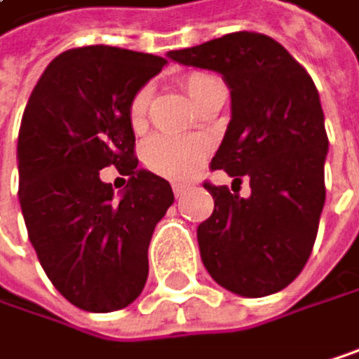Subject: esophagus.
Returning a JSON list of instances; mask_svg holds the SVG:
<instances>
[{
	"instance_id": "obj_1",
	"label": "esophagus",
	"mask_w": 359,
	"mask_h": 359,
	"mask_svg": "<svg viewBox=\"0 0 359 359\" xmlns=\"http://www.w3.org/2000/svg\"><path fill=\"white\" fill-rule=\"evenodd\" d=\"M172 189H174V196H176V198H183V196L189 191V185H178V183H176V185H172Z\"/></svg>"
}]
</instances>
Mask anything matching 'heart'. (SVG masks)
I'll return each instance as SVG.
<instances>
[{
    "label": "heart",
    "mask_w": 359,
    "mask_h": 359,
    "mask_svg": "<svg viewBox=\"0 0 359 359\" xmlns=\"http://www.w3.org/2000/svg\"><path fill=\"white\" fill-rule=\"evenodd\" d=\"M217 87H223L221 81L212 74H191L183 81V89L189 95V100L196 104V108L208 97V93ZM153 97V87L144 85L140 87L132 102H130V125L136 132H142L149 121V106ZM208 157V142L202 138H170V136H155L151 138L142 149L144 165L168 181H189L194 178L200 168L204 165Z\"/></svg>",
    "instance_id": "1"
}]
</instances>
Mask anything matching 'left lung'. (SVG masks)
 Masks as SVG:
<instances>
[{"label": "left lung", "instance_id": "8db88e82", "mask_svg": "<svg viewBox=\"0 0 359 359\" xmlns=\"http://www.w3.org/2000/svg\"><path fill=\"white\" fill-rule=\"evenodd\" d=\"M183 65L223 76L232 118L210 168L225 170L251 196L204 183L212 215L198 225L208 274L227 292L262 298L302 272L325 202L327 134L317 87L276 40L236 32L200 46L170 50Z\"/></svg>", "mask_w": 359, "mask_h": 359}]
</instances>
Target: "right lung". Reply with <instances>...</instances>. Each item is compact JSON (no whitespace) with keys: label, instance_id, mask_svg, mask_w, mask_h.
Masks as SVG:
<instances>
[{"label":"right lung","instance_id":"obj_1","mask_svg":"<svg viewBox=\"0 0 359 359\" xmlns=\"http://www.w3.org/2000/svg\"><path fill=\"white\" fill-rule=\"evenodd\" d=\"M157 55L83 46L55 57L18 132V202L38 259L59 294L89 313L132 304L149 276V243L174 202L165 178L138 168L134 93L161 72ZM128 176L118 201L99 170Z\"/></svg>","mask_w":359,"mask_h":359}]
</instances>
